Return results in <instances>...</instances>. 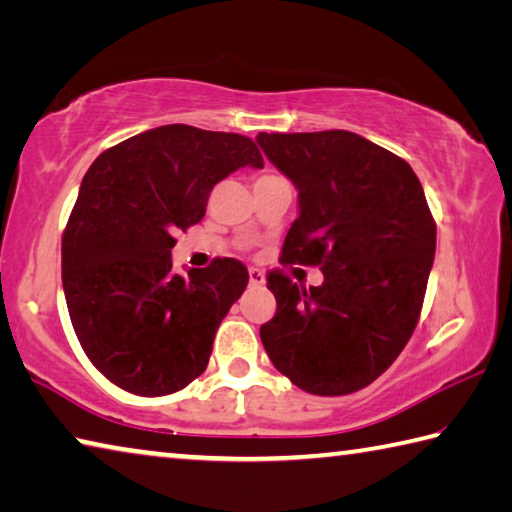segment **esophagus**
<instances>
[{
    "label": "esophagus",
    "mask_w": 512,
    "mask_h": 512,
    "mask_svg": "<svg viewBox=\"0 0 512 512\" xmlns=\"http://www.w3.org/2000/svg\"><path fill=\"white\" fill-rule=\"evenodd\" d=\"M248 282H250V287H255V289L264 287V273L257 271V268H250V271H248Z\"/></svg>",
    "instance_id": "34e87169"
}]
</instances>
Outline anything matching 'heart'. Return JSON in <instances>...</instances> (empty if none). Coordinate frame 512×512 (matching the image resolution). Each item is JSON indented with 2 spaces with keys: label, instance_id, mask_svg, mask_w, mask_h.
<instances>
[{
  "label": "heart",
  "instance_id": "1",
  "mask_svg": "<svg viewBox=\"0 0 512 512\" xmlns=\"http://www.w3.org/2000/svg\"><path fill=\"white\" fill-rule=\"evenodd\" d=\"M262 178H266V176H262Z\"/></svg>",
  "mask_w": 512,
  "mask_h": 512
}]
</instances>
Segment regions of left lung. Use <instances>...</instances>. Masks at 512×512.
<instances>
[{
    "instance_id": "8db88e82",
    "label": "left lung",
    "mask_w": 512,
    "mask_h": 512,
    "mask_svg": "<svg viewBox=\"0 0 512 512\" xmlns=\"http://www.w3.org/2000/svg\"><path fill=\"white\" fill-rule=\"evenodd\" d=\"M298 189L282 264L320 266L302 289L271 273L275 316L259 329L273 366L302 391L348 395L400 357L418 325L436 223L409 162L350 131L259 133Z\"/></svg>"
}]
</instances>
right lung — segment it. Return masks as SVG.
<instances>
[{"instance_id": "1", "label": "right lung", "mask_w": 512, "mask_h": 512, "mask_svg": "<svg viewBox=\"0 0 512 512\" xmlns=\"http://www.w3.org/2000/svg\"><path fill=\"white\" fill-rule=\"evenodd\" d=\"M241 167H264L248 137L169 124L103 151L83 176L63 235L65 300L88 359L124 391L169 395L207 368L248 271L223 257L178 275L171 248Z\"/></svg>"}]
</instances>
